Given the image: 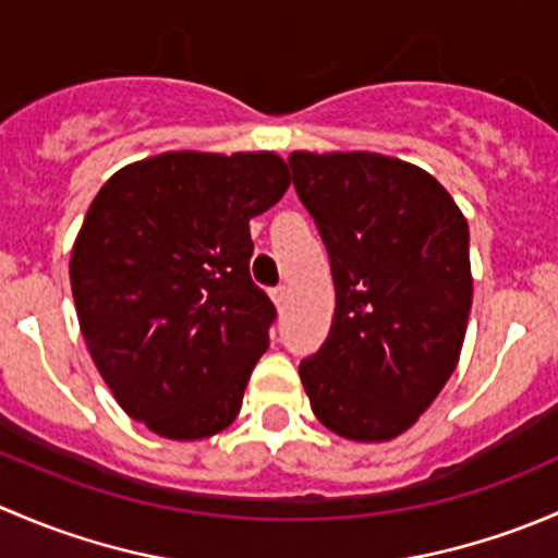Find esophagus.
Instances as JSON below:
<instances>
[{
  "label": "esophagus",
  "mask_w": 558,
  "mask_h": 558,
  "mask_svg": "<svg viewBox=\"0 0 558 558\" xmlns=\"http://www.w3.org/2000/svg\"><path fill=\"white\" fill-rule=\"evenodd\" d=\"M269 296H272L275 307H278V311H283L286 300H289V289H286V286H278V289H272V291H269Z\"/></svg>",
  "instance_id": "esophagus-1"
}]
</instances>
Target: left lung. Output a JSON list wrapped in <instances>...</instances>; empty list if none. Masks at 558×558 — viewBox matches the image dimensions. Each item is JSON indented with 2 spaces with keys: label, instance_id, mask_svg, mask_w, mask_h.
I'll list each match as a JSON object with an SVG mask.
<instances>
[{
  "label": "left lung",
  "instance_id": "1",
  "mask_svg": "<svg viewBox=\"0 0 558 558\" xmlns=\"http://www.w3.org/2000/svg\"><path fill=\"white\" fill-rule=\"evenodd\" d=\"M318 227L335 318L300 364L315 418L356 442L402 435L453 375L472 305L470 227L446 189L380 154L289 156Z\"/></svg>",
  "mask_w": 558,
  "mask_h": 558
}]
</instances>
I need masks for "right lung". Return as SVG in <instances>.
<instances>
[{
	"mask_svg": "<svg viewBox=\"0 0 558 558\" xmlns=\"http://www.w3.org/2000/svg\"><path fill=\"white\" fill-rule=\"evenodd\" d=\"M278 154L170 150L112 174L70 258L83 340L134 421L202 440L240 413L275 305L251 280V218L289 189Z\"/></svg>",
	"mask_w": 558,
	"mask_h": 558,
	"instance_id": "obj_1",
	"label": "right lung"
}]
</instances>
